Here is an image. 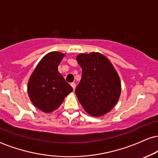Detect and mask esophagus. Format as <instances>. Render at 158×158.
Here are the masks:
<instances>
[{
	"label": "esophagus",
	"instance_id": "34e87169",
	"mask_svg": "<svg viewBox=\"0 0 158 158\" xmlns=\"http://www.w3.org/2000/svg\"><path fill=\"white\" fill-rule=\"evenodd\" d=\"M70 85H71V87H72V88H73V89L75 90V88H76V84H75V83H74V82L71 83V84H70Z\"/></svg>",
	"mask_w": 158,
	"mask_h": 158
}]
</instances>
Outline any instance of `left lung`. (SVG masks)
I'll list each match as a JSON object with an SVG mask.
<instances>
[{"instance_id": "1", "label": "left lung", "mask_w": 158, "mask_h": 158, "mask_svg": "<svg viewBox=\"0 0 158 158\" xmlns=\"http://www.w3.org/2000/svg\"><path fill=\"white\" fill-rule=\"evenodd\" d=\"M81 79L75 93L85 111L93 117L109 112L120 97L119 75L109 59L99 52L81 53L77 57Z\"/></svg>"}]
</instances>
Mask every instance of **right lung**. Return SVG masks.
Segmentation results:
<instances>
[{"label":"right lung","instance_id":"right-lung-1","mask_svg":"<svg viewBox=\"0 0 158 158\" xmlns=\"http://www.w3.org/2000/svg\"><path fill=\"white\" fill-rule=\"evenodd\" d=\"M64 56L60 52H49L39 61L29 79V97L34 106L45 113L57 109L73 91V88L58 70Z\"/></svg>","mask_w":158,"mask_h":158}]
</instances>
